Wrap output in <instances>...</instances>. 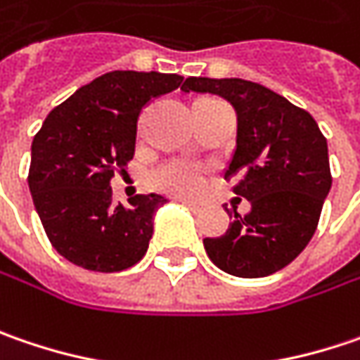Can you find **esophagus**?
<instances>
[{
  "mask_svg": "<svg viewBox=\"0 0 360 360\" xmlns=\"http://www.w3.org/2000/svg\"><path fill=\"white\" fill-rule=\"evenodd\" d=\"M180 202H182V205H186V207H188L190 210H194V212H196V210H200V205H196V202H190V200H180Z\"/></svg>",
  "mask_w": 360,
  "mask_h": 360,
  "instance_id": "1",
  "label": "esophagus"
}]
</instances>
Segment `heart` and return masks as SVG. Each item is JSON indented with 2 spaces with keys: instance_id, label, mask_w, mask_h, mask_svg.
I'll use <instances>...</instances> for the list:
<instances>
[{
  "instance_id": "obj_1",
  "label": "heart",
  "mask_w": 360,
  "mask_h": 360,
  "mask_svg": "<svg viewBox=\"0 0 360 360\" xmlns=\"http://www.w3.org/2000/svg\"><path fill=\"white\" fill-rule=\"evenodd\" d=\"M155 186L178 196H190L202 188V172L188 164H168L155 172Z\"/></svg>"
}]
</instances>
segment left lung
Here are the masks:
<instances>
[{
  "label": "left lung",
  "mask_w": 360,
  "mask_h": 360,
  "mask_svg": "<svg viewBox=\"0 0 360 360\" xmlns=\"http://www.w3.org/2000/svg\"><path fill=\"white\" fill-rule=\"evenodd\" d=\"M184 93H210L237 113V146L225 178L251 210L225 235L205 239L210 261L237 278H265L296 259L314 235L333 186L328 146L314 117L259 82L190 77Z\"/></svg>",
  "instance_id": "obj_1"
}]
</instances>
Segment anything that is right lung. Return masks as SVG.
Segmentation results:
<instances>
[{"mask_svg": "<svg viewBox=\"0 0 360 360\" xmlns=\"http://www.w3.org/2000/svg\"><path fill=\"white\" fill-rule=\"evenodd\" d=\"M180 75L113 70L54 107L32 141L27 186L52 247L91 271H123L148 251L162 194L113 202L111 178L135 153L137 119Z\"/></svg>", "mask_w": 360, "mask_h": 360, "instance_id": "add662e5", "label": "right lung"}]
</instances>
